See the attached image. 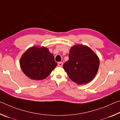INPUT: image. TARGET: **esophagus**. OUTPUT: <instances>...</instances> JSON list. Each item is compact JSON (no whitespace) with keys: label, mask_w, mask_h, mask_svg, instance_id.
Segmentation results:
<instances>
[{"label":"esophagus","mask_w":120,"mask_h":120,"mask_svg":"<svg viewBox=\"0 0 120 120\" xmlns=\"http://www.w3.org/2000/svg\"><path fill=\"white\" fill-rule=\"evenodd\" d=\"M58 65L59 67H62V65H63V63L62 62H58Z\"/></svg>","instance_id":"esophagus-1"}]
</instances>
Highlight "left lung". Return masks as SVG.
<instances>
[{"label":"left lung","instance_id":"left-lung-1","mask_svg":"<svg viewBox=\"0 0 120 120\" xmlns=\"http://www.w3.org/2000/svg\"><path fill=\"white\" fill-rule=\"evenodd\" d=\"M99 65V58L91 49L77 44L70 49L69 60L63 67L71 80L77 84L82 85L94 79Z\"/></svg>","mask_w":120,"mask_h":120}]
</instances>
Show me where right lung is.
<instances>
[{
  "label": "right lung",
  "instance_id": "obj_1",
  "mask_svg": "<svg viewBox=\"0 0 120 120\" xmlns=\"http://www.w3.org/2000/svg\"><path fill=\"white\" fill-rule=\"evenodd\" d=\"M56 66L54 56L44 46L29 48L20 59L23 72L28 78L35 80L46 78Z\"/></svg>",
  "mask_w": 120,
  "mask_h": 120
}]
</instances>
